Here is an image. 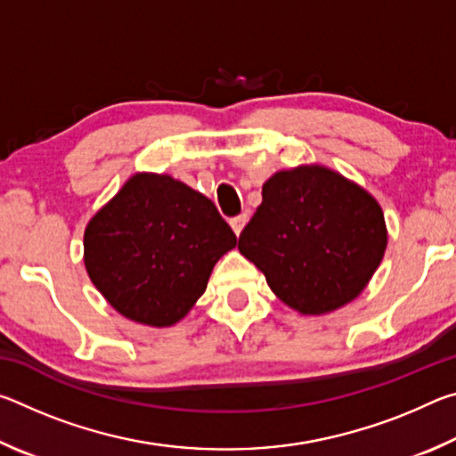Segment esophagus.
<instances>
[{
  "label": "esophagus",
  "mask_w": 456,
  "mask_h": 456,
  "mask_svg": "<svg viewBox=\"0 0 456 456\" xmlns=\"http://www.w3.org/2000/svg\"><path fill=\"white\" fill-rule=\"evenodd\" d=\"M231 227H233V231H235V235H239L243 231V227H245V223H247V215L243 213V215H237V217H231Z\"/></svg>",
  "instance_id": "esophagus-1"
}]
</instances>
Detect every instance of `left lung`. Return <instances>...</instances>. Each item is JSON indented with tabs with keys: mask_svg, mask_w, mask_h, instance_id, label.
<instances>
[{
	"mask_svg": "<svg viewBox=\"0 0 456 456\" xmlns=\"http://www.w3.org/2000/svg\"><path fill=\"white\" fill-rule=\"evenodd\" d=\"M239 235V251L264 272L285 305L322 315L356 299L386 251L378 200L320 165L275 173Z\"/></svg>",
	"mask_w": 456,
	"mask_h": 456,
	"instance_id": "left-lung-1",
	"label": "left lung"
}]
</instances>
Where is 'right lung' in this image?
<instances>
[{
  "label": "right lung",
  "instance_id": "obj_1",
  "mask_svg": "<svg viewBox=\"0 0 456 456\" xmlns=\"http://www.w3.org/2000/svg\"><path fill=\"white\" fill-rule=\"evenodd\" d=\"M235 245L211 199L168 175L136 173L90 219L84 265L118 314L167 328L189 314Z\"/></svg>",
  "mask_w": 456,
  "mask_h": 456
}]
</instances>
